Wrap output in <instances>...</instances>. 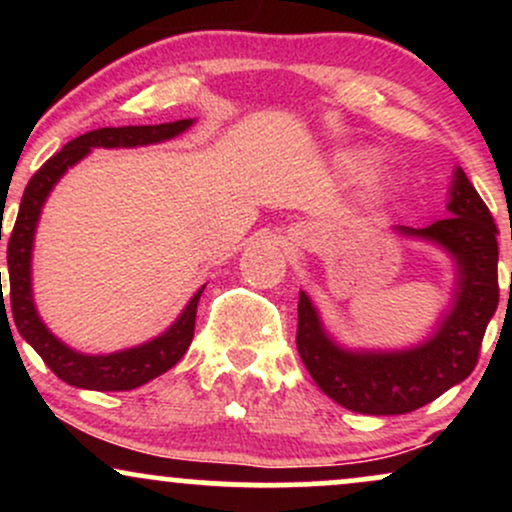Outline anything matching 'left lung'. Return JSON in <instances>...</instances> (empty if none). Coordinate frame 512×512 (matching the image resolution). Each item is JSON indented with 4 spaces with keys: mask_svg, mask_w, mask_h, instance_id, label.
<instances>
[{
    "mask_svg": "<svg viewBox=\"0 0 512 512\" xmlns=\"http://www.w3.org/2000/svg\"><path fill=\"white\" fill-rule=\"evenodd\" d=\"M450 216L399 231L443 245L457 262L455 305L428 342L407 351L358 354L327 337L310 298L298 296L296 346L317 387L358 414H409L462 383L479 361L481 339L498 305V228L479 192L455 170Z\"/></svg>",
    "mask_w": 512,
    "mask_h": 512,
    "instance_id": "8db88e82",
    "label": "left lung"
}]
</instances>
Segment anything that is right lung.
I'll return each instance as SVG.
<instances>
[{"label": "right lung", "instance_id": "1", "mask_svg": "<svg viewBox=\"0 0 512 512\" xmlns=\"http://www.w3.org/2000/svg\"><path fill=\"white\" fill-rule=\"evenodd\" d=\"M192 125V120H175L163 122V125H139V127H101L93 132L81 134L62 146L55 156L40 166L38 173L28 180L26 192L21 197L19 216H16L14 231L9 236L7 245V264H9V301L11 315H14L16 330L28 344L38 351L52 373L64 383L84 390L98 392H120L134 390V387L149 383L166 373L185 356L187 346L195 337V317L197 303L202 296L204 286L199 289L187 308L182 310L173 327L161 337L151 339L149 344L134 346V349L120 351L110 356H86L79 351L64 346L60 339L52 337V332L43 325L33 305L31 293V252H33V233L38 226L40 209L55 182L72 168L76 161H81L93 146H105V149H120V146H144L166 142V139L178 137ZM2 240V236H0ZM2 284V274H0ZM0 310L7 315L4 308V293ZM9 322V317H7Z\"/></svg>", "mask_w": 512, "mask_h": 512}]
</instances>
